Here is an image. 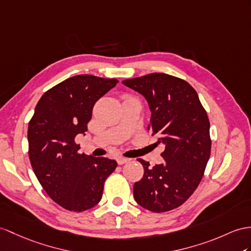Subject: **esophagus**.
I'll use <instances>...</instances> for the list:
<instances>
[{
	"instance_id": "34e87169",
	"label": "esophagus",
	"mask_w": 251,
	"mask_h": 251,
	"mask_svg": "<svg viewBox=\"0 0 251 251\" xmlns=\"http://www.w3.org/2000/svg\"><path fill=\"white\" fill-rule=\"evenodd\" d=\"M130 161V158H126V157H118L117 158V163H118V165H124V164H126V163H127Z\"/></svg>"
}]
</instances>
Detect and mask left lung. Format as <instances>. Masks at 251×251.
I'll return each mask as SVG.
<instances>
[{
	"instance_id": "8db88e82",
	"label": "left lung",
	"mask_w": 251,
	"mask_h": 251,
	"mask_svg": "<svg viewBox=\"0 0 251 251\" xmlns=\"http://www.w3.org/2000/svg\"><path fill=\"white\" fill-rule=\"evenodd\" d=\"M122 83L148 101V131L165 145L163 164L150 167L137 158L144 176L134 184V199L151 212L176 209L196 191L211 155L207 114L196 90L180 77L155 72Z\"/></svg>"
}]
</instances>
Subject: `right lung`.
<instances>
[{
    "mask_svg": "<svg viewBox=\"0 0 251 251\" xmlns=\"http://www.w3.org/2000/svg\"><path fill=\"white\" fill-rule=\"evenodd\" d=\"M116 78L79 75L42 95L28 122V156L50 198L64 209L83 212L100 202L103 185L117 163L79 153L75 136L87 131L95 103Z\"/></svg>",
    "mask_w": 251,
    "mask_h": 251,
    "instance_id": "add662e5",
    "label": "right lung"
}]
</instances>
